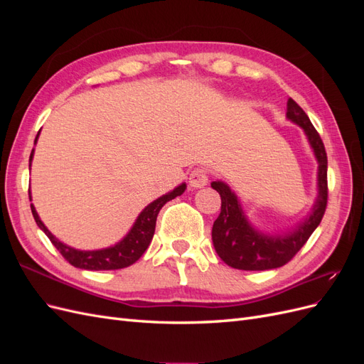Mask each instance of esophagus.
<instances>
[{
    "label": "esophagus",
    "instance_id": "esophagus-1",
    "mask_svg": "<svg viewBox=\"0 0 364 364\" xmlns=\"http://www.w3.org/2000/svg\"><path fill=\"white\" fill-rule=\"evenodd\" d=\"M190 185L193 188H203L205 185H208V173L205 168L199 167V168H194L190 173Z\"/></svg>",
    "mask_w": 364,
    "mask_h": 364
}]
</instances>
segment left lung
I'll use <instances>...</instances> for the list:
<instances>
[{"label": "left lung", "instance_id": "obj_1", "mask_svg": "<svg viewBox=\"0 0 364 364\" xmlns=\"http://www.w3.org/2000/svg\"><path fill=\"white\" fill-rule=\"evenodd\" d=\"M287 119L299 126L317 161V197L311 211L285 232H262L250 223L237 194L223 181H214L213 188L222 197V211L213 226V245L228 266L238 270H270L287 264L311 237L326 208V151L310 118L291 98L287 102Z\"/></svg>", "mask_w": 364, "mask_h": 364}]
</instances>
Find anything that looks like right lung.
<instances>
[{
    "mask_svg": "<svg viewBox=\"0 0 364 364\" xmlns=\"http://www.w3.org/2000/svg\"><path fill=\"white\" fill-rule=\"evenodd\" d=\"M38 138H39V134L36 135L35 144L38 142ZM33 155H35V149L31 150V155H30V167H31ZM185 190H186V183L182 182L181 185L176 186L174 190L158 197L156 200H153L142 209L139 215L136 217L135 223L129 229V232L121 238L118 243H115L114 246L95 249V250H80V249H74L68 245H65L63 241L54 237L48 230V228L42 223V220L36 213L33 203H31V213H33V217H35L36 225L43 230V232H46V235L50 238L54 247L62 253V257L67 259L71 266L77 269H83V270H117V269L129 267L141 258L142 253L146 252V249L151 243L153 235H155L156 218L161 208L167 202L173 200L174 197L183 194ZM28 194L31 200V193Z\"/></svg>",
    "mask_w": 364,
    "mask_h": 364,
    "instance_id": "1",
    "label": "right lung"
}]
</instances>
